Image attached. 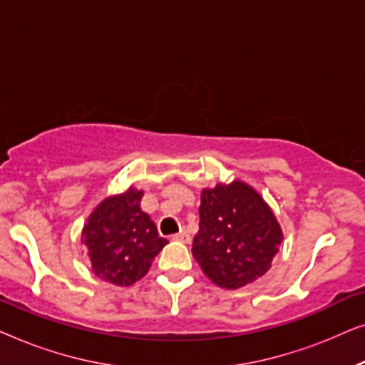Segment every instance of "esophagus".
I'll return each mask as SVG.
<instances>
[{
    "instance_id": "obj_1",
    "label": "esophagus",
    "mask_w": 365,
    "mask_h": 365,
    "mask_svg": "<svg viewBox=\"0 0 365 365\" xmlns=\"http://www.w3.org/2000/svg\"><path fill=\"white\" fill-rule=\"evenodd\" d=\"M173 239H174V241H181V242H191V236H189L186 231H181V232L174 234Z\"/></svg>"
}]
</instances>
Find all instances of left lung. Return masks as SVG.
Returning <instances> with one entry per match:
<instances>
[{"mask_svg": "<svg viewBox=\"0 0 365 365\" xmlns=\"http://www.w3.org/2000/svg\"><path fill=\"white\" fill-rule=\"evenodd\" d=\"M192 256L219 287L237 289L264 276L282 242L264 199L241 181L204 189Z\"/></svg>", "mask_w": 365, "mask_h": 365, "instance_id": "obj_1", "label": "left lung"}]
</instances>
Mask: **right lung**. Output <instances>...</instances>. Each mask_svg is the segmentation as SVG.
<instances>
[{
    "instance_id": "obj_1",
    "label": "right lung",
    "mask_w": 365,
    "mask_h": 365,
    "mask_svg": "<svg viewBox=\"0 0 365 365\" xmlns=\"http://www.w3.org/2000/svg\"><path fill=\"white\" fill-rule=\"evenodd\" d=\"M143 191L104 199L83 229L94 274L118 286H131L144 277L151 262L168 241L158 234L146 212L141 211Z\"/></svg>"
}]
</instances>
